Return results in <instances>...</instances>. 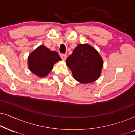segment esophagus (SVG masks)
Here are the masks:
<instances>
[{"label": "esophagus", "mask_w": 135, "mask_h": 135, "mask_svg": "<svg viewBox=\"0 0 135 135\" xmlns=\"http://www.w3.org/2000/svg\"><path fill=\"white\" fill-rule=\"evenodd\" d=\"M60 56H61V58H62V60H66V59L67 58V55H64V54H61Z\"/></svg>", "instance_id": "obj_1"}]
</instances>
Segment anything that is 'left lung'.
<instances>
[{
  "mask_svg": "<svg viewBox=\"0 0 135 135\" xmlns=\"http://www.w3.org/2000/svg\"><path fill=\"white\" fill-rule=\"evenodd\" d=\"M66 62L71 70L74 78L82 84L97 80L103 66V59L99 53L88 44L77 45Z\"/></svg>",
  "mask_w": 135,
  "mask_h": 135,
  "instance_id": "1",
  "label": "left lung"
}]
</instances>
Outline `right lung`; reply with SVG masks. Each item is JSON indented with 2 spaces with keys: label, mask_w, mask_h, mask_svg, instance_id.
<instances>
[{
  "label": "right lung",
  "mask_w": 135,
  "mask_h": 135,
  "mask_svg": "<svg viewBox=\"0 0 135 135\" xmlns=\"http://www.w3.org/2000/svg\"><path fill=\"white\" fill-rule=\"evenodd\" d=\"M61 60L56 51H51L44 45H40L28 56V68L37 76H47L53 68V64Z\"/></svg>",
  "instance_id": "obj_1"
}]
</instances>
